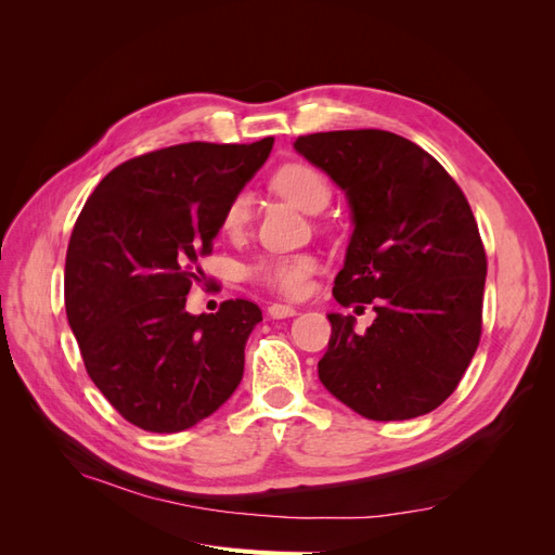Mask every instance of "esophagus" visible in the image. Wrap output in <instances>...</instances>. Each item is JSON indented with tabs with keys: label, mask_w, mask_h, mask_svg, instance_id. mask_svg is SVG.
Segmentation results:
<instances>
[{
	"label": "esophagus",
	"mask_w": 555,
	"mask_h": 555,
	"mask_svg": "<svg viewBox=\"0 0 555 555\" xmlns=\"http://www.w3.org/2000/svg\"><path fill=\"white\" fill-rule=\"evenodd\" d=\"M296 308L292 306H282V304H273L271 308H268V314H271L273 319H287V317H296Z\"/></svg>",
	"instance_id": "esophagus-1"
}]
</instances>
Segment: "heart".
Wrapping results in <instances>:
<instances>
[{"mask_svg":"<svg viewBox=\"0 0 555 555\" xmlns=\"http://www.w3.org/2000/svg\"><path fill=\"white\" fill-rule=\"evenodd\" d=\"M273 188L289 201L306 210L319 212L328 204V182L317 169L308 164H287L273 176ZM251 198L247 192L233 194L222 215V229L229 236L238 233L249 220ZM317 271V259L310 255H284L266 259L255 268V275L280 294L300 296L308 287L310 275Z\"/></svg>","mask_w":555,"mask_h":555,"instance_id":"obj_1","label":"heart"}]
</instances>
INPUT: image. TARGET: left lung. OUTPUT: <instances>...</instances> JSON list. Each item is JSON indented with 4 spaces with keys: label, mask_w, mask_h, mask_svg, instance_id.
<instances>
[{
    "label": "left lung",
    "mask_w": 555,
    "mask_h": 555,
    "mask_svg": "<svg viewBox=\"0 0 555 555\" xmlns=\"http://www.w3.org/2000/svg\"><path fill=\"white\" fill-rule=\"evenodd\" d=\"M294 150L338 184L351 210L335 300L373 304L377 314L361 335L351 314H328L319 379L373 422L433 412L481 335L486 251L467 198L438 159L391 131L310 133Z\"/></svg>",
    "instance_id": "1"
}]
</instances>
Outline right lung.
Segmentation results:
<instances>
[{"label": "right lung", "mask_w": 555, "mask_h": 555, "mask_svg": "<svg viewBox=\"0 0 555 555\" xmlns=\"http://www.w3.org/2000/svg\"><path fill=\"white\" fill-rule=\"evenodd\" d=\"M271 150L273 137L155 150L113 169L82 206L66 249V319L88 375L129 424L188 430L238 389L261 310L236 298L190 314L184 304L227 204Z\"/></svg>", "instance_id": "right-lung-1"}]
</instances>
